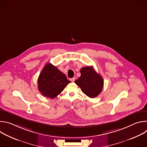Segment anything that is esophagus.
<instances>
[{
    "mask_svg": "<svg viewBox=\"0 0 147 147\" xmlns=\"http://www.w3.org/2000/svg\"><path fill=\"white\" fill-rule=\"evenodd\" d=\"M75 80H76V78H75L74 77H73V78H70V81H71V82H74V81H75Z\"/></svg>",
    "mask_w": 147,
    "mask_h": 147,
    "instance_id": "1",
    "label": "esophagus"
}]
</instances>
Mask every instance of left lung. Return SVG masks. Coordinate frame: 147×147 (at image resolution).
<instances>
[{
  "label": "left lung",
  "instance_id": "obj_1",
  "mask_svg": "<svg viewBox=\"0 0 147 147\" xmlns=\"http://www.w3.org/2000/svg\"><path fill=\"white\" fill-rule=\"evenodd\" d=\"M81 76L75 81L83 93L90 98H95L101 92L103 80L92 67L87 66L80 70Z\"/></svg>",
  "mask_w": 147,
  "mask_h": 147
}]
</instances>
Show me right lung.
<instances>
[{
  "label": "right lung",
  "mask_w": 147,
  "mask_h": 147,
  "mask_svg": "<svg viewBox=\"0 0 147 147\" xmlns=\"http://www.w3.org/2000/svg\"><path fill=\"white\" fill-rule=\"evenodd\" d=\"M70 82L65 74L48 63L39 76L38 87L44 96L52 99L60 94Z\"/></svg>",
  "instance_id": "right-lung-1"
}]
</instances>
